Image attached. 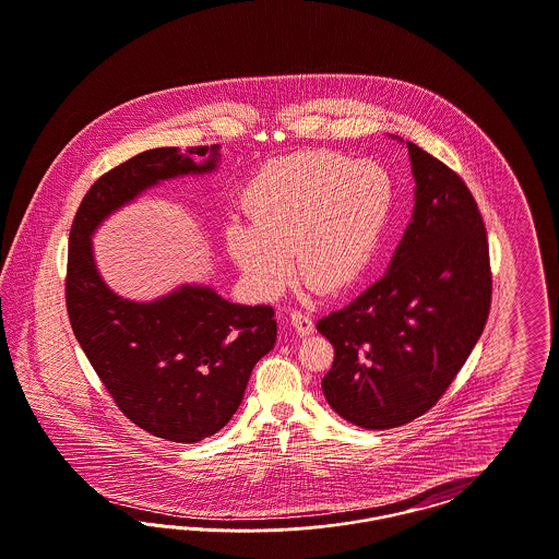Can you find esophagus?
Instances as JSON below:
<instances>
[{
	"label": "esophagus",
	"mask_w": 559,
	"mask_h": 559,
	"mask_svg": "<svg viewBox=\"0 0 559 559\" xmlns=\"http://www.w3.org/2000/svg\"><path fill=\"white\" fill-rule=\"evenodd\" d=\"M292 324L299 335H312L314 333V320L308 312L301 310H293Z\"/></svg>",
	"instance_id": "34e87169"
}]
</instances>
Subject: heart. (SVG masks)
I'll return each mask as SVG.
<instances>
[{
	"instance_id": "1",
	"label": "heart",
	"mask_w": 559,
	"mask_h": 559,
	"mask_svg": "<svg viewBox=\"0 0 559 559\" xmlns=\"http://www.w3.org/2000/svg\"><path fill=\"white\" fill-rule=\"evenodd\" d=\"M392 180L372 160L335 151L272 160L245 194L228 251L249 289L274 299L299 276L320 293L352 289L372 264L392 207Z\"/></svg>"
}]
</instances>
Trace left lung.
I'll return each instance as SVG.
<instances>
[{"label":"left lung","instance_id":"obj_1","mask_svg":"<svg viewBox=\"0 0 559 559\" xmlns=\"http://www.w3.org/2000/svg\"><path fill=\"white\" fill-rule=\"evenodd\" d=\"M406 148L415 210L390 270L317 322L335 349L324 399L365 429L411 424L444 396L492 299L488 239L472 190L417 144Z\"/></svg>","mask_w":559,"mask_h":559}]
</instances>
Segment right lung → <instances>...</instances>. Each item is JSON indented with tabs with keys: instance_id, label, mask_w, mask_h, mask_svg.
<instances>
[{
	"instance_id": "1",
	"label": "right lung",
	"mask_w": 559,
	"mask_h": 559,
	"mask_svg": "<svg viewBox=\"0 0 559 559\" xmlns=\"http://www.w3.org/2000/svg\"><path fill=\"white\" fill-rule=\"evenodd\" d=\"M210 150L205 164L191 160ZM215 160L217 146L135 155L90 187L69 235L64 297L81 349L132 424L182 444L217 433L237 413L255 362L276 342L274 308L237 306L190 285L151 304L123 299L100 278L90 237L142 190L212 171Z\"/></svg>"
}]
</instances>
